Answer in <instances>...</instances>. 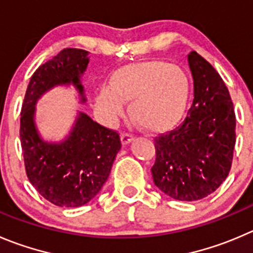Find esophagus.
Here are the masks:
<instances>
[{"label":"esophagus","mask_w":253,"mask_h":253,"mask_svg":"<svg viewBox=\"0 0 253 253\" xmlns=\"http://www.w3.org/2000/svg\"><path fill=\"white\" fill-rule=\"evenodd\" d=\"M133 140H134V135H131V134H129V133H123L122 134L123 145H128V144L131 143Z\"/></svg>","instance_id":"34e87169"}]
</instances>
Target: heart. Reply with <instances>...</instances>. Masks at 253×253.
I'll return each mask as SVG.
<instances>
[{
    "label": "heart",
    "mask_w": 253,
    "mask_h": 253,
    "mask_svg": "<svg viewBox=\"0 0 253 253\" xmlns=\"http://www.w3.org/2000/svg\"><path fill=\"white\" fill-rule=\"evenodd\" d=\"M189 78L177 66L161 61L126 64L114 72L109 88L97 95V107L109 122L124 113L130 103L131 120L144 130L160 133L175 128L186 112Z\"/></svg>",
    "instance_id": "heart-1"
}]
</instances>
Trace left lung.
<instances>
[{
    "instance_id": "8db88e82",
    "label": "left lung",
    "mask_w": 253,
    "mask_h": 253,
    "mask_svg": "<svg viewBox=\"0 0 253 253\" xmlns=\"http://www.w3.org/2000/svg\"><path fill=\"white\" fill-rule=\"evenodd\" d=\"M194 100L176 129L156 136L154 184L175 200L196 201L227 177L236 143V117L220 74L195 50L187 56Z\"/></svg>"
}]
</instances>
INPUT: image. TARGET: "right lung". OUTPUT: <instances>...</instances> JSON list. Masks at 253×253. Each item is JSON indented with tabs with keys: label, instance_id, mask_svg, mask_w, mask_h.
<instances>
[{
	"label": "right lung",
	"instance_id": "1",
	"mask_svg": "<svg viewBox=\"0 0 253 253\" xmlns=\"http://www.w3.org/2000/svg\"><path fill=\"white\" fill-rule=\"evenodd\" d=\"M89 63L88 52L66 48L31 77L21 112V145L26 174L45 200L61 208L85 205L109 176L118 151L119 134L79 112L71 133L59 143L41 138L36 126L37 100L57 85L73 84L85 103L81 78Z\"/></svg>",
	"mask_w": 253,
	"mask_h": 253
}]
</instances>
